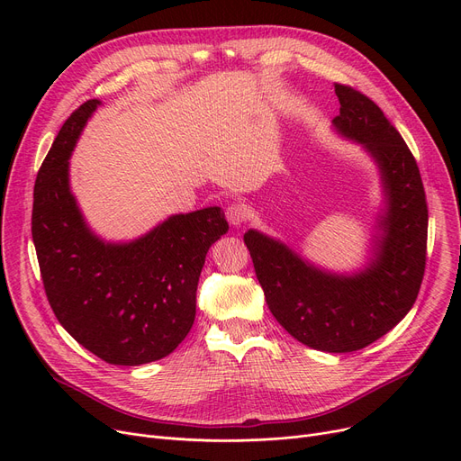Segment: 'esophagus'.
I'll return each instance as SVG.
<instances>
[{
    "label": "esophagus",
    "mask_w": 461,
    "mask_h": 461,
    "mask_svg": "<svg viewBox=\"0 0 461 461\" xmlns=\"http://www.w3.org/2000/svg\"><path fill=\"white\" fill-rule=\"evenodd\" d=\"M249 216H250V209H249L247 203L237 202V203H231V205L226 209V218H228V222H230L231 226L245 224V222L249 221Z\"/></svg>",
    "instance_id": "1"
}]
</instances>
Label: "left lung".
Returning <instances> with one entry per match:
<instances>
[{"label":"left lung","instance_id":"8db88e82","mask_svg":"<svg viewBox=\"0 0 461 461\" xmlns=\"http://www.w3.org/2000/svg\"><path fill=\"white\" fill-rule=\"evenodd\" d=\"M334 93L336 131L374 157L386 196L368 267L321 271L256 230L245 233V245L276 321L312 349L349 353L394 329L415 304L426 269L428 205L417 160L381 108L351 86L334 84Z\"/></svg>","mask_w":461,"mask_h":461}]
</instances>
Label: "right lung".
<instances>
[{"mask_svg":"<svg viewBox=\"0 0 461 461\" xmlns=\"http://www.w3.org/2000/svg\"><path fill=\"white\" fill-rule=\"evenodd\" d=\"M91 99L70 113L33 188L32 235L44 292L58 321L108 365L138 366L172 353L196 318L205 256L228 231L221 207L174 214L132 243H104L68 186V157Z\"/></svg>","mask_w":461,"mask_h":461,"instance_id":"obj_1","label":"right lung"}]
</instances>
